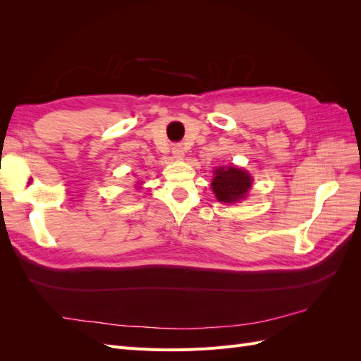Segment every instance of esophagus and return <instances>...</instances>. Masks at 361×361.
I'll return each mask as SVG.
<instances>
[{
	"label": "esophagus",
	"mask_w": 361,
	"mask_h": 361,
	"mask_svg": "<svg viewBox=\"0 0 361 361\" xmlns=\"http://www.w3.org/2000/svg\"><path fill=\"white\" fill-rule=\"evenodd\" d=\"M171 154H173V157L176 158V159H182L183 155H185V150H183L182 145H174L171 147Z\"/></svg>",
	"instance_id": "obj_1"
}]
</instances>
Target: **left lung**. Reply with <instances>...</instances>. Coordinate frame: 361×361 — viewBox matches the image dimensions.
I'll use <instances>...</instances> for the list:
<instances>
[{
  "label": "left lung",
  "mask_w": 361,
  "mask_h": 361,
  "mask_svg": "<svg viewBox=\"0 0 361 361\" xmlns=\"http://www.w3.org/2000/svg\"><path fill=\"white\" fill-rule=\"evenodd\" d=\"M251 187L250 174L238 167H221L215 170L212 190L223 203H236L245 197Z\"/></svg>",
  "instance_id": "obj_1"
}]
</instances>
